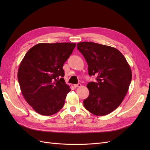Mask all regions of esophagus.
Listing matches in <instances>:
<instances>
[{
  "label": "esophagus",
  "instance_id": "34e87169",
  "mask_svg": "<svg viewBox=\"0 0 150 150\" xmlns=\"http://www.w3.org/2000/svg\"><path fill=\"white\" fill-rule=\"evenodd\" d=\"M81 86V84H80V83H78V84H74V88H78V87H80V86Z\"/></svg>",
  "mask_w": 150,
  "mask_h": 150
}]
</instances>
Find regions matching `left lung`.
<instances>
[{
    "instance_id": "1",
    "label": "left lung",
    "mask_w": 150,
    "mask_h": 150,
    "mask_svg": "<svg viewBox=\"0 0 150 150\" xmlns=\"http://www.w3.org/2000/svg\"><path fill=\"white\" fill-rule=\"evenodd\" d=\"M77 48L88 63L89 76H96L89 82V96L83 101L92 114L104 116L118 107L128 92L132 78L129 65L117 49L93 42H82Z\"/></svg>"
}]
</instances>
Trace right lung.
Segmentation results:
<instances>
[{
	"instance_id": "right-lung-1",
	"label": "right lung",
	"mask_w": 150,
	"mask_h": 150,
	"mask_svg": "<svg viewBox=\"0 0 150 150\" xmlns=\"http://www.w3.org/2000/svg\"><path fill=\"white\" fill-rule=\"evenodd\" d=\"M76 45L70 42L38 44L22 60L17 73L21 93L39 114L51 116L64 106L71 89L62 78V67Z\"/></svg>"
}]
</instances>
